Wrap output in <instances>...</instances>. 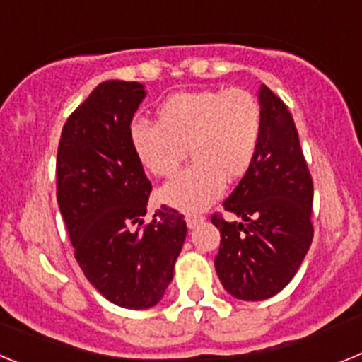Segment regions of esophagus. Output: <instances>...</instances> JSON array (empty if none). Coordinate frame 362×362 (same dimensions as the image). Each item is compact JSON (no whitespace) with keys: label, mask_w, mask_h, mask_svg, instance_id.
Returning <instances> with one entry per match:
<instances>
[{"label":"esophagus","mask_w":362,"mask_h":362,"mask_svg":"<svg viewBox=\"0 0 362 362\" xmlns=\"http://www.w3.org/2000/svg\"><path fill=\"white\" fill-rule=\"evenodd\" d=\"M203 219H204L203 216H196V214H188V216H185V221H187L188 228H194V226H197L199 223H203Z\"/></svg>","instance_id":"obj_1"}]
</instances>
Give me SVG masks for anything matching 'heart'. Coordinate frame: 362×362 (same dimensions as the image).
I'll use <instances>...</instances> for the list:
<instances>
[{
    "mask_svg": "<svg viewBox=\"0 0 362 362\" xmlns=\"http://www.w3.org/2000/svg\"><path fill=\"white\" fill-rule=\"evenodd\" d=\"M263 136V108L252 92H177L158 108V124L136 121L130 145L145 170L170 177L187 150L194 165L166 183L161 201L185 212H197L217 201L225 181L245 177L257 156Z\"/></svg>",
    "mask_w": 362,
    "mask_h": 362,
    "instance_id": "obj_1",
    "label": "heart"
}]
</instances>
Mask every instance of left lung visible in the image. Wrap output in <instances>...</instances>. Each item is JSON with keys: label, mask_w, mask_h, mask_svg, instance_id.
I'll use <instances>...</instances> for the list:
<instances>
[{"label": "left lung", "mask_w": 362, "mask_h": 362, "mask_svg": "<svg viewBox=\"0 0 362 362\" xmlns=\"http://www.w3.org/2000/svg\"><path fill=\"white\" fill-rule=\"evenodd\" d=\"M263 136L248 174L223 203L245 223L212 214L221 232L216 272L243 300L276 296L299 270L313 238V183L288 107L261 85Z\"/></svg>", "instance_id": "8db88e82"}]
</instances>
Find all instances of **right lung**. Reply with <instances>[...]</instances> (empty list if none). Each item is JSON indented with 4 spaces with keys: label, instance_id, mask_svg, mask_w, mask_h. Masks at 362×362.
Segmentation results:
<instances>
[{
    "label": "right lung",
    "instance_id": "1",
    "mask_svg": "<svg viewBox=\"0 0 362 362\" xmlns=\"http://www.w3.org/2000/svg\"><path fill=\"white\" fill-rule=\"evenodd\" d=\"M141 83H99L72 112L57 146V204L74 257L110 303L143 310L158 303L174 277L187 223L175 209L146 223L152 183L130 145Z\"/></svg>",
    "mask_w": 362,
    "mask_h": 362
}]
</instances>
